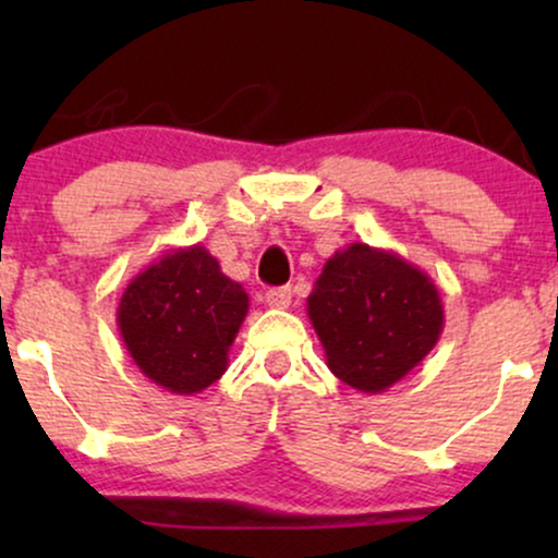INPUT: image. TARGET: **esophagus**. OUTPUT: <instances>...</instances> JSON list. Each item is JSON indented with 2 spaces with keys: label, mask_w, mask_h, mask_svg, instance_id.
<instances>
[{
  "label": "esophagus",
  "mask_w": 558,
  "mask_h": 558,
  "mask_svg": "<svg viewBox=\"0 0 558 558\" xmlns=\"http://www.w3.org/2000/svg\"><path fill=\"white\" fill-rule=\"evenodd\" d=\"M265 301L270 310H288V304H291V288H270Z\"/></svg>",
  "instance_id": "1"
}]
</instances>
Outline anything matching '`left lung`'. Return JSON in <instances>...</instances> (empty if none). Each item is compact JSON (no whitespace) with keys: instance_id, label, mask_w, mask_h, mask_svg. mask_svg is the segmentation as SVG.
<instances>
[{"instance_id":"left-lung-1","label":"left lung","mask_w":558,"mask_h":558,"mask_svg":"<svg viewBox=\"0 0 558 558\" xmlns=\"http://www.w3.org/2000/svg\"><path fill=\"white\" fill-rule=\"evenodd\" d=\"M306 315L330 373L360 393L403 380L435 349L446 323L430 275L369 243H349L325 262Z\"/></svg>"}]
</instances>
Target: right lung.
Masks as SVG:
<instances>
[{"instance_id":"right-lung-1","label":"right lung","mask_w":558,"mask_h":558,"mask_svg":"<svg viewBox=\"0 0 558 558\" xmlns=\"http://www.w3.org/2000/svg\"><path fill=\"white\" fill-rule=\"evenodd\" d=\"M248 312V293L202 243L170 248L128 283L118 330L136 367L159 388L194 396L220 380Z\"/></svg>"}]
</instances>
